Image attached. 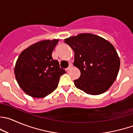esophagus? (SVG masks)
<instances>
[{
    "label": "esophagus",
    "mask_w": 133,
    "mask_h": 133,
    "mask_svg": "<svg viewBox=\"0 0 133 133\" xmlns=\"http://www.w3.org/2000/svg\"><path fill=\"white\" fill-rule=\"evenodd\" d=\"M72 67H73V65H72V64H70V65H69V67H68V68L66 69V70H67V71L70 70V69L72 68Z\"/></svg>",
    "instance_id": "obj_1"
}]
</instances>
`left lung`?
Returning <instances> with one entry per match:
<instances>
[{"mask_svg": "<svg viewBox=\"0 0 133 133\" xmlns=\"http://www.w3.org/2000/svg\"><path fill=\"white\" fill-rule=\"evenodd\" d=\"M75 52L73 65L81 71L75 86L86 94L99 95L107 91L116 79L120 66L114 46L102 37L82 33L65 38Z\"/></svg>", "mask_w": 133, "mask_h": 133, "instance_id": "obj_1", "label": "left lung"}]
</instances>
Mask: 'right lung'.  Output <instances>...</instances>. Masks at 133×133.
Segmentation results:
<instances>
[{
	"instance_id": "add662e5",
	"label": "right lung",
	"mask_w": 133,
	"mask_h": 133,
	"mask_svg": "<svg viewBox=\"0 0 133 133\" xmlns=\"http://www.w3.org/2000/svg\"><path fill=\"white\" fill-rule=\"evenodd\" d=\"M58 39H46L32 44L22 51L14 67L16 81L25 94L43 98L58 87L60 77L65 71L60 69L52 53Z\"/></svg>"
}]
</instances>
